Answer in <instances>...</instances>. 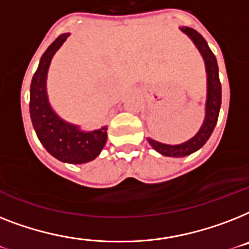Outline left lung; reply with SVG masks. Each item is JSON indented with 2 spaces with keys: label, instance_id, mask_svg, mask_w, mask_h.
Here are the masks:
<instances>
[{
  "label": "left lung",
  "instance_id": "1",
  "mask_svg": "<svg viewBox=\"0 0 249 249\" xmlns=\"http://www.w3.org/2000/svg\"><path fill=\"white\" fill-rule=\"evenodd\" d=\"M180 30L191 38V40L195 43L201 56L203 57V61H205L206 74H207L205 120H203V124L201 125L199 130L197 131V134L192 137L191 139H188L187 142L180 143V144H165V143L157 142L152 138H147L149 144L152 145L155 151L161 153L162 156L167 157L188 156V155H191V153L198 151L201 147H203V144L209 141L212 131L215 129L217 118H219L220 106H221V83H220L219 79V66H217L215 54L212 53V51L210 50L205 38L195 29L188 28V26H181Z\"/></svg>",
  "mask_w": 249,
  "mask_h": 249
}]
</instances>
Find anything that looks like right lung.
<instances>
[{
    "label": "right lung",
    "instance_id": "1",
    "mask_svg": "<svg viewBox=\"0 0 249 249\" xmlns=\"http://www.w3.org/2000/svg\"><path fill=\"white\" fill-rule=\"evenodd\" d=\"M70 33L61 34L40 57L37 71L30 83L29 111L32 124L39 142L50 155L66 163L93 161L104 149L107 141V126L92 131L60 118L52 108L47 94V74L54 53L60 50Z\"/></svg>",
    "mask_w": 249,
    "mask_h": 249
}]
</instances>
